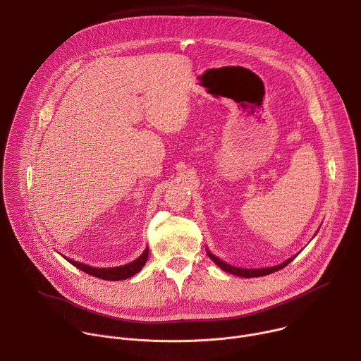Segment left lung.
Listing matches in <instances>:
<instances>
[{"mask_svg":"<svg viewBox=\"0 0 361 361\" xmlns=\"http://www.w3.org/2000/svg\"><path fill=\"white\" fill-rule=\"evenodd\" d=\"M207 255L210 257V259H212L221 270H224V271H227V273H230V274L238 276V277H245V279H250V277H262V276L271 274V273H274V271H277V270L284 269L288 263H291V262L294 260V257H297V255H294V257H291V259H288V260H286L284 263H281V264H279V266H274V267H267V269H240V267H233V266H230V264L221 262L220 259H217V257H216L214 254H212L209 250H207Z\"/></svg>","mask_w":361,"mask_h":361,"instance_id":"obj_1","label":"left lung"}]
</instances>
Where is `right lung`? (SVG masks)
Wrapping results in <instances>:
<instances>
[{"mask_svg": "<svg viewBox=\"0 0 361 361\" xmlns=\"http://www.w3.org/2000/svg\"><path fill=\"white\" fill-rule=\"evenodd\" d=\"M147 257H148V248H145L142 251V254L138 257L137 260H134V262H131L128 264H124V266L110 267V269H97V267H91L88 264H82V263L74 262L71 259H67V257H64V259L68 263H71L74 267L82 270L84 273H87L90 276H94V277L102 279V280H109V281H118V280L130 279L134 274H137L144 267V264L147 262Z\"/></svg>", "mask_w": 361, "mask_h": 361, "instance_id": "1", "label": "right lung"}]
</instances>
